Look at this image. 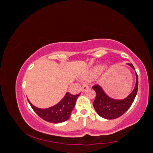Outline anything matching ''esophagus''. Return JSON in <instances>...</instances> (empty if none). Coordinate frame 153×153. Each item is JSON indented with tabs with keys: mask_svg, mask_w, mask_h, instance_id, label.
<instances>
[{
	"mask_svg": "<svg viewBox=\"0 0 153 153\" xmlns=\"http://www.w3.org/2000/svg\"><path fill=\"white\" fill-rule=\"evenodd\" d=\"M88 88H89L88 85L83 84V85H82V92H85Z\"/></svg>",
	"mask_w": 153,
	"mask_h": 153,
	"instance_id": "esophagus-1",
	"label": "esophagus"
}]
</instances>
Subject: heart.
Returning <instances> with one entry per match:
<instances>
[{"label": "heart", "mask_w": 153, "mask_h": 153, "mask_svg": "<svg viewBox=\"0 0 153 153\" xmlns=\"http://www.w3.org/2000/svg\"><path fill=\"white\" fill-rule=\"evenodd\" d=\"M105 69V66L103 65H98V66L95 67L94 69L89 71V73L87 74L86 76V78L88 79H91V78H94V77H97L99 75L101 74L103 72V71Z\"/></svg>", "instance_id": "1"}]
</instances>
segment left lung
I'll list each match as a JSON object with an SVG mask.
<instances>
[{"mask_svg": "<svg viewBox=\"0 0 153 153\" xmlns=\"http://www.w3.org/2000/svg\"><path fill=\"white\" fill-rule=\"evenodd\" d=\"M134 70L132 64H128ZM136 84L133 91L124 100H117L109 97L103 91L101 86L95 85L92 87L96 93V96L94 101V107L97 114L107 119H114L123 115L129 109L133 103L138 91V76L136 73Z\"/></svg>", "mask_w": 153, "mask_h": 153, "instance_id": "1", "label": "left lung"}]
</instances>
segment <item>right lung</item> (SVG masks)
<instances>
[{"mask_svg":"<svg viewBox=\"0 0 153 153\" xmlns=\"http://www.w3.org/2000/svg\"><path fill=\"white\" fill-rule=\"evenodd\" d=\"M79 94L71 95L68 92L58 104L48 109L38 108L33 105L28 100V101L33 110L40 117L52 123H59L67 121L70 118Z\"/></svg>","mask_w":153,"mask_h":153,"instance_id":"obj_1","label":"right lung"}]
</instances>
